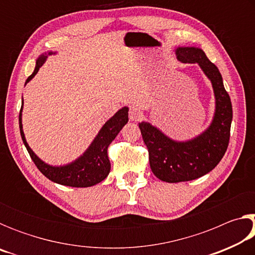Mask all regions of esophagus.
Here are the masks:
<instances>
[{"instance_id": "34e87169", "label": "esophagus", "mask_w": 255, "mask_h": 255, "mask_svg": "<svg viewBox=\"0 0 255 255\" xmlns=\"http://www.w3.org/2000/svg\"><path fill=\"white\" fill-rule=\"evenodd\" d=\"M141 117H143V112H141L138 108H130L129 109V119L131 122H138Z\"/></svg>"}]
</instances>
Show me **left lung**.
I'll list each match as a JSON object with an SVG mask.
<instances>
[{
    "label": "left lung",
    "mask_w": 255,
    "mask_h": 255,
    "mask_svg": "<svg viewBox=\"0 0 255 255\" xmlns=\"http://www.w3.org/2000/svg\"><path fill=\"white\" fill-rule=\"evenodd\" d=\"M175 53L180 62L199 64L208 76L215 92L216 112L209 128L188 141H174L150 124H139L148 149L150 170L156 178L169 183L195 180L215 169L227 150L233 119L231 98L224 88L221 73L204 50L179 47Z\"/></svg>",
    "instance_id": "1"
}]
</instances>
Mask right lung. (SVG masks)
Segmentation results:
<instances>
[{
	"instance_id": "1",
	"label": "right lung",
	"mask_w": 255,
	"mask_h": 255,
	"mask_svg": "<svg viewBox=\"0 0 255 255\" xmlns=\"http://www.w3.org/2000/svg\"><path fill=\"white\" fill-rule=\"evenodd\" d=\"M45 59L46 57L44 55L38 58L34 71L28 77L25 83H28L37 74V72L39 71V68L44 64ZM21 111H22V107H21L19 115L21 138H22L23 144L28 150L30 157H31L33 163L36 164L38 170L47 179H49L50 181L58 184L67 185V187L86 188L92 187V185L101 182V181L107 178L111 169L109 157H108V147H109L111 141L115 139L116 136L118 135L125 125L128 123V108L125 107L123 109H120L114 117L108 120L105 124V126L101 128V130L99 131L98 136L94 138L91 146H90L88 150L80 158H77L75 162L64 166L48 165V164L42 162L40 158H38L37 155L29 147L28 143L25 141L24 133L22 130Z\"/></svg>"
}]
</instances>
